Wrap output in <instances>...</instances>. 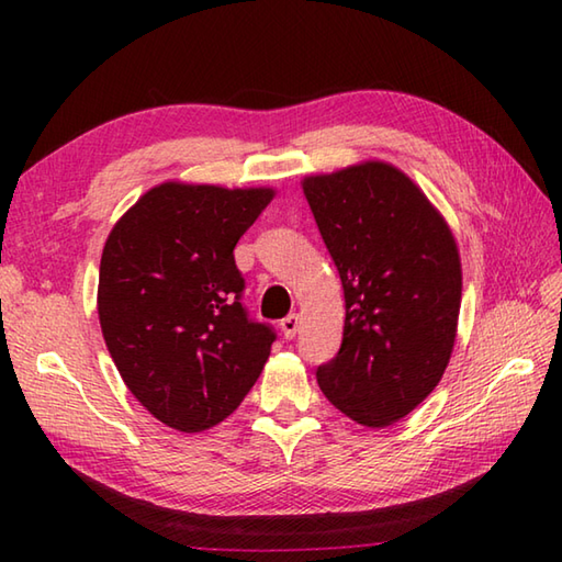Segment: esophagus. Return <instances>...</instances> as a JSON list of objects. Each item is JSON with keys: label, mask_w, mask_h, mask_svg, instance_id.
I'll use <instances>...</instances> for the list:
<instances>
[{"label": "esophagus", "mask_w": 562, "mask_h": 562, "mask_svg": "<svg viewBox=\"0 0 562 562\" xmlns=\"http://www.w3.org/2000/svg\"><path fill=\"white\" fill-rule=\"evenodd\" d=\"M280 328H282V333H284V338L292 340V338L296 336V330H300V316H296V314L284 316V318L280 321Z\"/></svg>", "instance_id": "esophagus-1"}]
</instances>
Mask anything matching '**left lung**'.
Wrapping results in <instances>:
<instances>
[{"label": "left lung", "instance_id": "obj_1", "mask_svg": "<svg viewBox=\"0 0 562 562\" xmlns=\"http://www.w3.org/2000/svg\"><path fill=\"white\" fill-rule=\"evenodd\" d=\"M302 186L345 294L342 342L316 369L318 386L355 423L393 425L449 364L461 306L457 241L391 164H357Z\"/></svg>", "mask_w": 562, "mask_h": 562}]
</instances>
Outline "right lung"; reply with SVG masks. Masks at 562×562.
Listing matches in <instances>:
<instances>
[{"instance_id": "right-lung-1", "label": "right lung", "mask_w": 562, "mask_h": 562, "mask_svg": "<svg viewBox=\"0 0 562 562\" xmlns=\"http://www.w3.org/2000/svg\"><path fill=\"white\" fill-rule=\"evenodd\" d=\"M272 188L161 183L103 246L99 318L125 386L181 432L232 415L268 362L274 330L248 318L234 246Z\"/></svg>"}]
</instances>
